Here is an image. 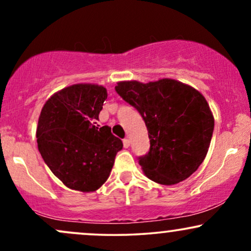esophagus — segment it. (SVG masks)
<instances>
[{
  "label": "esophagus",
  "instance_id": "34e87169",
  "mask_svg": "<svg viewBox=\"0 0 251 251\" xmlns=\"http://www.w3.org/2000/svg\"><path fill=\"white\" fill-rule=\"evenodd\" d=\"M123 144H124V148H125V149H127L128 146H129V144H131V142H129V139H128V138H125V139L123 140Z\"/></svg>",
  "mask_w": 251,
  "mask_h": 251
}]
</instances>
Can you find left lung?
<instances>
[{
	"instance_id": "obj_1",
	"label": "left lung",
	"mask_w": 251,
	"mask_h": 251,
	"mask_svg": "<svg viewBox=\"0 0 251 251\" xmlns=\"http://www.w3.org/2000/svg\"><path fill=\"white\" fill-rule=\"evenodd\" d=\"M117 93L142 114L150 151L139 157L144 174L163 185L185 180L205 158L215 119L201 92L174 79L120 81Z\"/></svg>"
}]
</instances>
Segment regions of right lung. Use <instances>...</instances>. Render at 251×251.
<instances>
[{"label": "right lung", "instance_id": "1", "mask_svg": "<svg viewBox=\"0 0 251 251\" xmlns=\"http://www.w3.org/2000/svg\"><path fill=\"white\" fill-rule=\"evenodd\" d=\"M107 99L103 86L75 83L56 92L41 109L36 128L43 160L67 188L96 191L107 180L123 142L97 120Z\"/></svg>", "mask_w": 251, "mask_h": 251}]
</instances>
